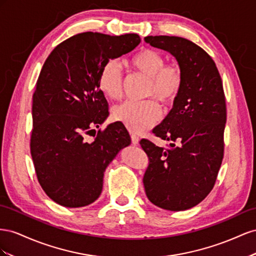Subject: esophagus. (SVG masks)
I'll use <instances>...</instances> for the list:
<instances>
[{"label":"esophagus","mask_w":256,"mask_h":256,"mask_svg":"<svg viewBox=\"0 0 256 256\" xmlns=\"http://www.w3.org/2000/svg\"><path fill=\"white\" fill-rule=\"evenodd\" d=\"M130 138H132V144H133L134 146L138 144V142H140V138H138V136L132 134V135H130Z\"/></svg>","instance_id":"esophagus-1"}]
</instances>
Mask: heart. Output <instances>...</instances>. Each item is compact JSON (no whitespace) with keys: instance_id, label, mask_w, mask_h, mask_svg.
<instances>
[{"instance_id":"heart-1","label":"heart","mask_w":256,"mask_h":256,"mask_svg":"<svg viewBox=\"0 0 256 256\" xmlns=\"http://www.w3.org/2000/svg\"><path fill=\"white\" fill-rule=\"evenodd\" d=\"M165 64L164 56L158 51L144 48L128 60V68L136 74L147 78L144 98H156L160 104H172L179 96L184 76L176 64ZM123 77L119 65L108 62L98 77V88L109 100L122 96ZM114 120L123 123L130 132L142 133L156 124L160 118V108L153 100L142 103L126 102L112 112Z\"/></svg>"}]
</instances>
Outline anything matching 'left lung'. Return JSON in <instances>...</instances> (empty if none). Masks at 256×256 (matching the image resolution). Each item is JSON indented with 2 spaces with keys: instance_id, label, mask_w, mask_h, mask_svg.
<instances>
[{
  "instance_id": "1",
  "label": "left lung",
  "mask_w": 256,
  "mask_h": 256,
  "mask_svg": "<svg viewBox=\"0 0 256 256\" xmlns=\"http://www.w3.org/2000/svg\"><path fill=\"white\" fill-rule=\"evenodd\" d=\"M144 42L170 52L184 76L170 112L152 130L172 148L140 140L149 156L144 191L160 208L186 210L210 193L222 164L226 123L222 79L211 56L191 40L160 35L147 36Z\"/></svg>"
}]
</instances>
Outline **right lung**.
Here are the masks:
<instances>
[{"mask_svg": "<svg viewBox=\"0 0 256 256\" xmlns=\"http://www.w3.org/2000/svg\"><path fill=\"white\" fill-rule=\"evenodd\" d=\"M140 40L137 34L80 33L58 45L42 65L33 94L31 156L40 186L61 206L96 202L107 166L130 144L119 122L98 130L92 142L86 135L109 114L98 88L102 70Z\"/></svg>", "mask_w": 256, "mask_h": 256, "instance_id": "obj_1", "label": "right lung"}]
</instances>
